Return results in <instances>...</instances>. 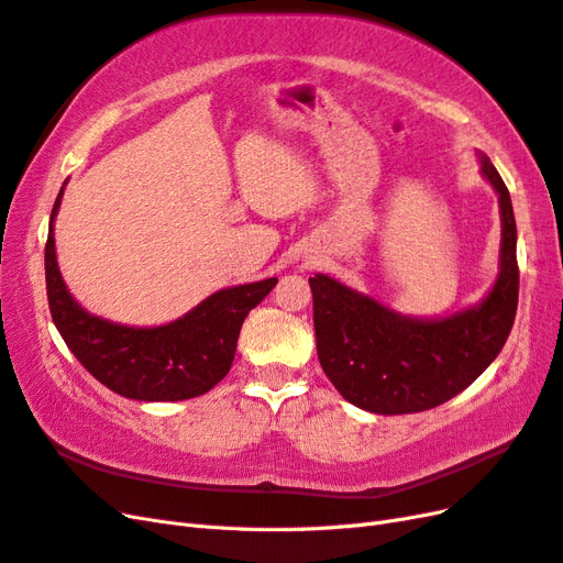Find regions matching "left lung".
Wrapping results in <instances>:
<instances>
[{
  "label": "left lung",
  "mask_w": 563,
  "mask_h": 563,
  "mask_svg": "<svg viewBox=\"0 0 563 563\" xmlns=\"http://www.w3.org/2000/svg\"><path fill=\"white\" fill-rule=\"evenodd\" d=\"M481 175L499 201V272L476 306L445 317H409L329 275L310 277L317 355L347 402L374 415H412L468 388L503 351L519 306L516 220L490 158Z\"/></svg>",
  "instance_id": "1"
}]
</instances>
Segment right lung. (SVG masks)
<instances>
[{"instance_id": "1", "label": "right lung", "mask_w": 563, "mask_h": 563, "mask_svg": "<svg viewBox=\"0 0 563 563\" xmlns=\"http://www.w3.org/2000/svg\"><path fill=\"white\" fill-rule=\"evenodd\" d=\"M66 181L52 208L44 275L52 319L70 353L99 384L130 400H189L218 386L234 362L241 324L277 286V277L220 288L161 327H130L87 312L70 296L56 261L54 220Z\"/></svg>"}]
</instances>
